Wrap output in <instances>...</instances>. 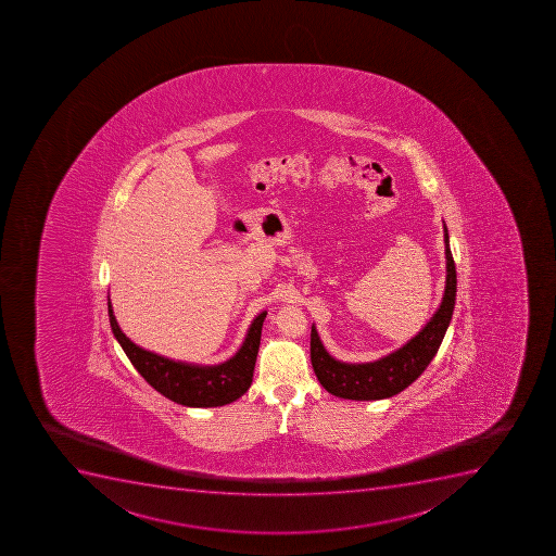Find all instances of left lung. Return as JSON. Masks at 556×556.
<instances>
[{
    "label": "left lung",
    "mask_w": 556,
    "mask_h": 556,
    "mask_svg": "<svg viewBox=\"0 0 556 556\" xmlns=\"http://www.w3.org/2000/svg\"><path fill=\"white\" fill-rule=\"evenodd\" d=\"M445 228L446 281L445 294L440 308L427 323L418 336L409 343L386 355V357L366 364H346L330 355L323 346L316 328L311 332V361L317 380L328 393L348 400L390 399L413 384L437 355L446 328L452 319L456 303V265L448 245V231Z\"/></svg>",
    "instance_id": "left-lung-1"
}]
</instances>
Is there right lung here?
Segmentation results:
<instances>
[{
	"label": "right lung",
	"mask_w": 556,
	"mask_h": 556,
	"mask_svg": "<svg viewBox=\"0 0 556 556\" xmlns=\"http://www.w3.org/2000/svg\"><path fill=\"white\" fill-rule=\"evenodd\" d=\"M110 323L119 346L138 369V374L166 399L187 407H218L231 404L250 390L258 355L260 336L267 312H262L251 323L245 341L239 352L226 363L217 366H195V364L176 363L156 353L136 346L116 323L115 312L108 296Z\"/></svg>",
	"instance_id": "obj_1"
}]
</instances>
